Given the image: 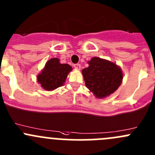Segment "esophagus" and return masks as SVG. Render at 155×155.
<instances>
[{
	"instance_id": "obj_1",
	"label": "esophagus",
	"mask_w": 155,
	"mask_h": 155,
	"mask_svg": "<svg viewBox=\"0 0 155 155\" xmlns=\"http://www.w3.org/2000/svg\"><path fill=\"white\" fill-rule=\"evenodd\" d=\"M73 67H74V68L76 69V70H80L81 69V65L79 64H76L73 65Z\"/></svg>"
}]
</instances>
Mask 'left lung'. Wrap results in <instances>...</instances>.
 Here are the masks:
<instances>
[{
	"label": "left lung",
	"instance_id": "8db88e82",
	"mask_svg": "<svg viewBox=\"0 0 155 155\" xmlns=\"http://www.w3.org/2000/svg\"><path fill=\"white\" fill-rule=\"evenodd\" d=\"M88 67L82 70L85 85L98 99L113 94L121 85L123 72L110 61L94 57L87 61Z\"/></svg>",
	"mask_w": 155,
	"mask_h": 155
}]
</instances>
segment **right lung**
Returning a JSON list of instances; mask_svg holds the SVG:
<instances>
[{"label": "right lung", "mask_w": 155, "mask_h": 155, "mask_svg": "<svg viewBox=\"0 0 155 155\" xmlns=\"http://www.w3.org/2000/svg\"><path fill=\"white\" fill-rule=\"evenodd\" d=\"M72 70L70 65L61 64L58 58H53L46 62L42 71L37 76V82L46 91H53L64 84Z\"/></svg>", "instance_id": "1"}]
</instances>
